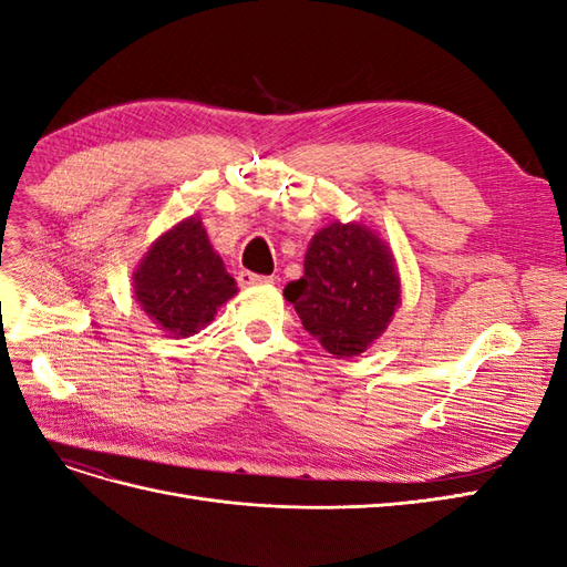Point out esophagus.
<instances>
[{"label": "esophagus", "instance_id": "esophagus-1", "mask_svg": "<svg viewBox=\"0 0 567 567\" xmlns=\"http://www.w3.org/2000/svg\"><path fill=\"white\" fill-rule=\"evenodd\" d=\"M238 284L244 288H252V286H265V284H274V277H262V274H252L248 269L238 271Z\"/></svg>", "mask_w": 567, "mask_h": 567}]
</instances>
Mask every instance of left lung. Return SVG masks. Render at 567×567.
Returning a JSON list of instances; mask_svg holds the SVG:
<instances>
[{
    "mask_svg": "<svg viewBox=\"0 0 567 567\" xmlns=\"http://www.w3.org/2000/svg\"><path fill=\"white\" fill-rule=\"evenodd\" d=\"M305 331L338 359L367 352L398 307L402 281L390 246L364 221L321 227L305 252L302 279L284 290Z\"/></svg>",
    "mask_w": 567,
    "mask_h": 567,
    "instance_id": "left-lung-1",
    "label": "left lung"
}]
</instances>
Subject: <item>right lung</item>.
Here are the masks:
<instances>
[{
  "label": "right lung",
  "instance_id": "add662e5",
  "mask_svg": "<svg viewBox=\"0 0 567 567\" xmlns=\"http://www.w3.org/2000/svg\"><path fill=\"white\" fill-rule=\"evenodd\" d=\"M134 300L167 338H188L208 326L238 286L213 248L198 215L151 244L132 274Z\"/></svg>",
  "mask_w": 567,
  "mask_h": 567
}]
</instances>
